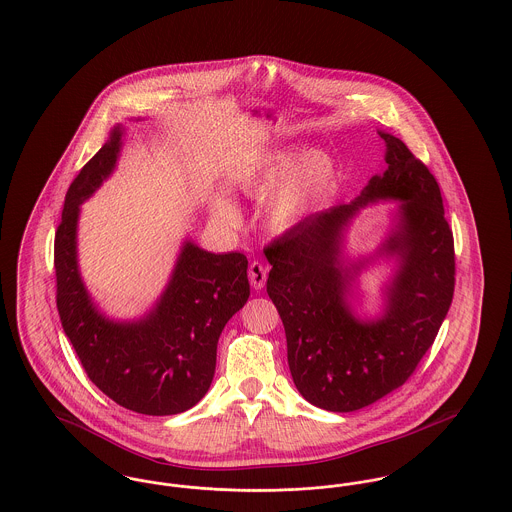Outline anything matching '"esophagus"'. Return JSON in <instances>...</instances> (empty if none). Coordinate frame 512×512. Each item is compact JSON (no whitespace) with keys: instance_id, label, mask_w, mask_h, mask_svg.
Returning <instances> with one entry per match:
<instances>
[{"instance_id":"34e87169","label":"esophagus","mask_w":512,"mask_h":512,"mask_svg":"<svg viewBox=\"0 0 512 512\" xmlns=\"http://www.w3.org/2000/svg\"><path fill=\"white\" fill-rule=\"evenodd\" d=\"M249 282H251V286L255 288V290H261L263 286H265V282H267V274H269V267L267 265H263V263H259V261H253L251 265H249Z\"/></svg>"}]
</instances>
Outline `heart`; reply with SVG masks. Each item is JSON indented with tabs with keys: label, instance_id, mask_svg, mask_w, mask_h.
Segmentation results:
<instances>
[{
	"label": "heart",
	"instance_id": "b5f03b06",
	"mask_svg": "<svg viewBox=\"0 0 512 512\" xmlns=\"http://www.w3.org/2000/svg\"><path fill=\"white\" fill-rule=\"evenodd\" d=\"M334 176L336 166L329 152L309 149L296 158L292 149H274L247 164L236 176L234 189L247 197H263L280 180L267 205V224L274 232H286L327 195ZM212 212L222 222L238 218L236 207L222 197L212 201Z\"/></svg>",
	"mask_w": 512,
	"mask_h": 512
}]
</instances>
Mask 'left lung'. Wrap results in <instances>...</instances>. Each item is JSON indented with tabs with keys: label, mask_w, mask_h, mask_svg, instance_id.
Masks as SVG:
<instances>
[{
	"label": "left lung",
	"mask_w": 512,
	"mask_h": 512,
	"mask_svg": "<svg viewBox=\"0 0 512 512\" xmlns=\"http://www.w3.org/2000/svg\"><path fill=\"white\" fill-rule=\"evenodd\" d=\"M389 168L350 205L311 214L265 247L267 292L282 319L288 365L301 396L329 412H354L402 387L441 329L454 294V240L439 183L391 133ZM403 205L382 254L399 269L379 320L356 318L347 301L360 266L341 261L343 230L369 202Z\"/></svg>",
	"instance_id": "8db88e82"
}]
</instances>
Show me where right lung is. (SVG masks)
Returning <instances> with one entry per match:
<instances>
[{
  "label": "right lung",
  "instance_id": "obj_1",
  "mask_svg": "<svg viewBox=\"0 0 512 512\" xmlns=\"http://www.w3.org/2000/svg\"><path fill=\"white\" fill-rule=\"evenodd\" d=\"M120 149L118 125L67 189L54 241L56 303L61 327L100 391L137 414L172 416L193 408L211 387L220 332L249 298L247 257L214 255L185 241L147 317L106 319L79 274L77 220L79 205L116 168Z\"/></svg>",
  "mask_w": 512,
  "mask_h": 512
}]
</instances>
